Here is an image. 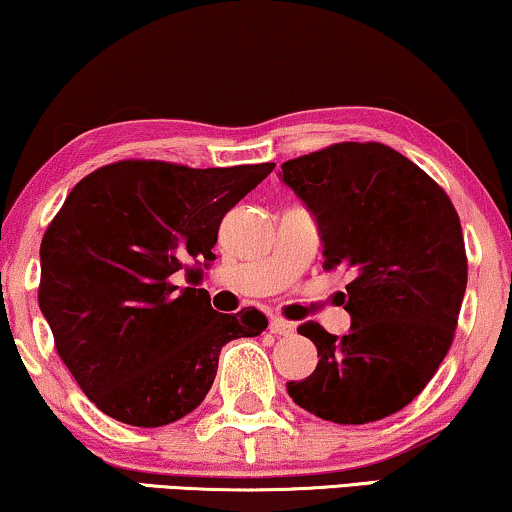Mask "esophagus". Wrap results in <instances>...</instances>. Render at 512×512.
<instances>
[{
    "mask_svg": "<svg viewBox=\"0 0 512 512\" xmlns=\"http://www.w3.org/2000/svg\"><path fill=\"white\" fill-rule=\"evenodd\" d=\"M270 333L272 335H291L293 324H291V321H286V319L275 317V319H270Z\"/></svg>",
    "mask_w": 512,
    "mask_h": 512,
    "instance_id": "esophagus-1",
    "label": "esophagus"
}]
</instances>
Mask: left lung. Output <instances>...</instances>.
I'll use <instances>...</instances> for the list:
<instances>
[{"label":"left lung","mask_w":512,"mask_h":512,"mask_svg":"<svg viewBox=\"0 0 512 512\" xmlns=\"http://www.w3.org/2000/svg\"><path fill=\"white\" fill-rule=\"evenodd\" d=\"M279 179L317 219L324 270L352 272V328L338 338L314 321L300 324L319 363L286 391L326 422L394 415L429 384L452 345L468 277L459 216L429 174L377 142L286 160Z\"/></svg>","instance_id":"left-lung-1"}]
</instances>
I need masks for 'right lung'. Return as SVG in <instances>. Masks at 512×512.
<instances>
[{
    "mask_svg": "<svg viewBox=\"0 0 512 512\" xmlns=\"http://www.w3.org/2000/svg\"><path fill=\"white\" fill-rule=\"evenodd\" d=\"M275 163L207 167L121 160L72 188L41 240L39 307L69 373L104 415L165 426L205 401L221 347L256 338L254 307L219 314L202 277L221 219Z\"/></svg>",
    "mask_w": 512,
    "mask_h": 512,
    "instance_id": "right-lung-1",
    "label": "right lung"
}]
</instances>
